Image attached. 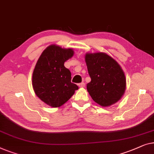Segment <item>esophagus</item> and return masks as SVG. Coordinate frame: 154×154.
I'll return each instance as SVG.
<instances>
[{
  "mask_svg": "<svg viewBox=\"0 0 154 154\" xmlns=\"http://www.w3.org/2000/svg\"><path fill=\"white\" fill-rule=\"evenodd\" d=\"M79 86L81 88H84V86H85V83H84V82H82V83L79 84Z\"/></svg>",
  "mask_w": 154,
  "mask_h": 154,
  "instance_id": "esophagus-1",
  "label": "esophagus"
}]
</instances>
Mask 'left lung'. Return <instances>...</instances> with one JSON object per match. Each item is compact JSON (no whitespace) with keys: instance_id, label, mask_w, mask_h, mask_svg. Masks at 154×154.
Masks as SVG:
<instances>
[{"instance_id":"8db88e82","label":"left lung","mask_w":154,"mask_h":154,"mask_svg":"<svg viewBox=\"0 0 154 154\" xmlns=\"http://www.w3.org/2000/svg\"><path fill=\"white\" fill-rule=\"evenodd\" d=\"M85 60L91 79L86 85L94 100L108 107L121 99L125 89V77L118 63L105 53L86 54Z\"/></svg>"}]
</instances>
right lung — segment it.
Instances as JSON below:
<instances>
[{"instance_id":"obj_1","label":"right lung","mask_w":154,"mask_h":154,"mask_svg":"<svg viewBox=\"0 0 154 154\" xmlns=\"http://www.w3.org/2000/svg\"><path fill=\"white\" fill-rule=\"evenodd\" d=\"M72 49L50 45L40 56L33 72L32 84L41 100L53 107H58L70 99L78 86L71 82L70 71L64 63L72 57Z\"/></svg>"}]
</instances>
